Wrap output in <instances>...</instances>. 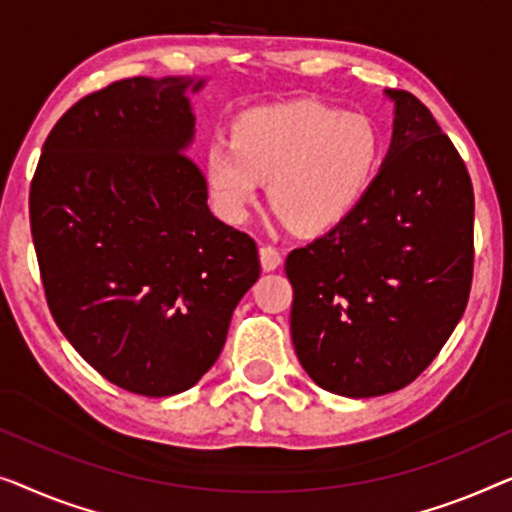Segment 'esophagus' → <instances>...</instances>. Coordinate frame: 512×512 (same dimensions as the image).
I'll return each mask as SVG.
<instances>
[{
  "label": "esophagus",
  "mask_w": 512,
  "mask_h": 512,
  "mask_svg": "<svg viewBox=\"0 0 512 512\" xmlns=\"http://www.w3.org/2000/svg\"><path fill=\"white\" fill-rule=\"evenodd\" d=\"M259 264H262L264 271H273V269H278L280 264H283V255H280L276 248L262 246V248H259Z\"/></svg>",
  "instance_id": "esophagus-1"
}]
</instances>
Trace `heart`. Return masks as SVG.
<instances>
[{"instance_id":"1","label":"heart","mask_w":512,"mask_h":512,"mask_svg":"<svg viewBox=\"0 0 512 512\" xmlns=\"http://www.w3.org/2000/svg\"><path fill=\"white\" fill-rule=\"evenodd\" d=\"M380 155L383 143L371 118L292 102L243 113L232 143L208 146L204 171L222 218H246L269 181L271 204L294 232L325 234L369 194Z\"/></svg>"}]
</instances>
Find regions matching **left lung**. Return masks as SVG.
I'll use <instances>...</instances> for the list:
<instances>
[{"label": "left lung", "mask_w": 512, "mask_h": 512, "mask_svg": "<svg viewBox=\"0 0 512 512\" xmlns=\"http://www.w3.org/2000/svg\"><path fill=\"white\" fill-rule=\"evenodd\" d=\"M394 102L392 143L357 211L287 255L292 343L315 385L350 399L420 376L462 320L473 278V185L420 99Z\"/></svg>", "instance_id": "obj_1"}]
</instances>
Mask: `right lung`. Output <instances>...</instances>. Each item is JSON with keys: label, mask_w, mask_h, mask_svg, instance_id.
<instances>
[{"label": "right lung", "mask_w": 512, "mask_h": 512, "mask_svg": "<svg viewBox=\"0 0 512 512\" xmlns=\"http://www.w3.org/2000/svg\"><path fill=\"white\" fill-rule=\"evenodd\" d=\"M206 78L136 76L83 97L43 143L32 239L57 327L109 383L143 397L190 390L259 278L257 246L208 208L185 155L187 92Z\"/></svg>", "instance_id": "add662e5"}]
</instances>
